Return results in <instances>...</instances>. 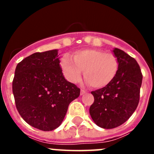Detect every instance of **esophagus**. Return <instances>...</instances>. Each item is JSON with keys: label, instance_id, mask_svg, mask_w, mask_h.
Returning a JSON list of instances; mask_svg holds the SVG:
<instances>
[{"label": "esophagus", "instance_id": "obj_1", "mask_svg": "<svg viewBox=\"0 0 154 154\" xmlns=\"http://www.w3.org/2000/svg\"><path fill=\"white\" fill-rule=\"evenodd\" d=\"M85 92H86V91L84 90V89H81V90H80V94H81V95H84Z\"/></svg>", "mask_w": 154, "mask_h": 154}]
</instances>
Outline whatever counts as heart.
Masks as SVG:
<instances>
[{"label":"heart","mask_w":154,"mask_h":154,"mask_svg":"<svg viewBox=\"0 0 154 154\" xmlns=\"http://www.w3.org/2000/svg\"><path fill=\"white\" fill-rule=\"evenodd\" d=\"M72 58L64 55L60 62L64 76L72 83L79 82L83 71L84 78L92 88L102 89L113 81L119 69L117 57L96 48L78 50Z\"/></svg>","instance_id":"obj_1"}]
</instances>
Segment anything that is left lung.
I'll return each mask as SVG.
<instances>
[{"mask_svg":"<svg viewBox=\"0 0 154 154\" xmlns=\"http://www.w3.org/2000/svg\"><path fill=\"white\" fill-rule=\"evenodd\" d=\"M119 61V69L113 81L107 86L92 91L94 103L89 113L99 127H117L132 116L140 101L143 75L135 58L125 51L114 48Z\"/></svg>","mask_w":154,"mask_h":154,"instance_id":"8db88e82","label":"left lung"}]
</instances>
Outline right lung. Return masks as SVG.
<instances>
[{
  "label": "right lung",
  "instance_id": "1",
  "mask_svg": "<svg viewBox=\"0 0 154 154\" xmlns=\"http://www.w3.org/2000/svg\"><path fill=\"white\" fill-rule=\"evenodd\" d=\"M58 50L36 52L17 65L12 82L16 108L27 123L43 131L60 126L80 89L64 78Z\"/></svg>",
  "mask_w": 154,
  "mask_h": 154
}]
</instances>
